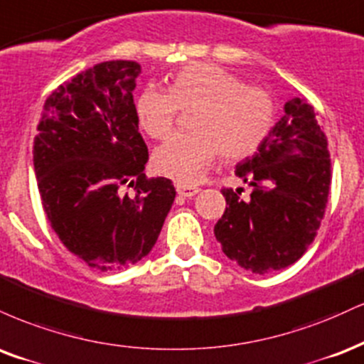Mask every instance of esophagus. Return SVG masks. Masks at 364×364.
I'll return each mask as SVG.
<instances>
[{
	"label": "esophagus",
	"mask_w": 364,
	"mask_h": 364,
	"mask_svg": "<svg viewBox=\"0 0 364 364\" xmlns=\"http://www.w3.org/2000/svg\"><path fill=\"white\" fill-rule=\"evenodd\" d=\"M200 189L196 186H186V183H177V194L182 198H192V196L198 194Z\"/></svg>",
	"instance_id": "1"
}]
</instances>
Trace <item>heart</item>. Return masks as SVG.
<instances>
[{
    "label": "heart",
    "mask_w": 364,
    "mask_h": 364,
    "mask_svg": "<svg viewBox=\"0 0 364 364\" xmlns=\"http://www.w3.org/2000/svg\"><path fill=\"white\" fill-rule=\"evenodd\" d=\"M191 115L192 132L175 134L153 153V168L181 183H191L218 156L237 161L250 156L274 126L271 92L245 85L240 76L211 63H191L168 78V90L148 85L134 98L139 127L149 138L164 139L178 112Z\"/></svg>",
    "instance_id": "obj_1"
}]
</instances>
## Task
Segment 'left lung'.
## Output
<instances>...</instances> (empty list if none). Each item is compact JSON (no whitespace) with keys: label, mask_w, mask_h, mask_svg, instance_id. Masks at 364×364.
I'll return each mask as SVG.
<instances>
[{"label":"left lung","mask_w":364,"mask_h":364,"mask_svg":"<svg viewBox=\"0 0 364 364\" xmlns=\"http://www.w3.org/2000/svg\"><path fill=\"white\" fill-rule=\"evenodd\" d=\"M235 173L252 194L245 203L240 189H221L228 204L215 225L221 250L254 274L291 266L317 237L332 181L327 136L314 107L303 98L286 102L283 117Z\"/></svg>","instance_id":"left-lung-1"}]
</instances>
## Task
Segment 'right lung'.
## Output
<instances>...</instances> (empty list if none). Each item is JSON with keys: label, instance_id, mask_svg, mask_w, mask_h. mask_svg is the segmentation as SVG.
Returning a JSON list of instances; mask_svg holds the SVG:
<instances>
[{"label": "right lung", "instance_id": "add662e5", "mask_svg": "<svg viewBox=\"0 0 364 364\" xmlns=\"http://www.w3.org/2000/svg\"><path fill=\"white\" fill-rule=\"evenodd\" d=\"M139 73L136 61H105L73 76L47 97L33 139L50 228L102 272L146 257L175 199L172 181L143 172L148 148L132 100Z\"/></svg>", "mask_w": 364, "mask_h": 364}]
</instances>
